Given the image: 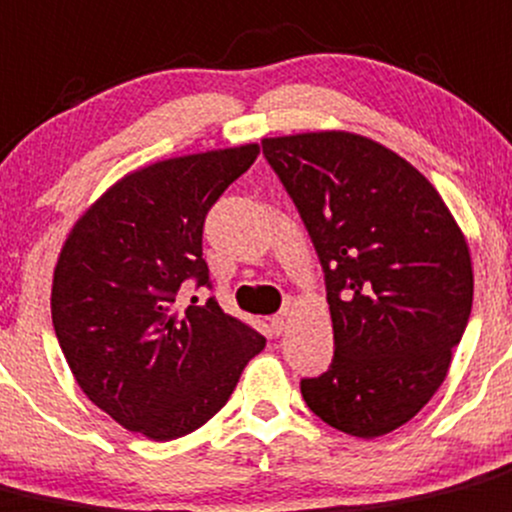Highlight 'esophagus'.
<instances>
[{"label": "esophagus", "mask_w": 512, "mask_h": 512, "mask_svg": "<svg viewBox=\"0 0 512 512\" xmlns=\"http://www.w3.org/2000/svg\"><path fill=\"white\" fill-rule=\"evenodd\" d=\"M282 330H285V315L280 312V315L270 317V332L272 335H280Z\"/></svg>", "instance_id": "34e87169"}]
</instances>
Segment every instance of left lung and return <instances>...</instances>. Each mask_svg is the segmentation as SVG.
Returning a JSON list of instances; mask_svg holds the SVG:
<instances>
[{"mask_svg":"<svg viewBox=\"0 0 512 512\" xmlns=\"http://www.w3.org/2000/svg\"><path fill=\"white\" fill-rule=\"evenodd\" d=\"M325 272L335 355L302 377L307 408L355 438L413 420L445 380L473 310V267L443 197L350 132L262 140Z\"/></svg>","mask_w":512,"mask_h":512,"instance_id":"8db88e82","label":"left lung"}]
</instances>
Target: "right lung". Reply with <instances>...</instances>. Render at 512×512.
I'll return each instance as SVG.
<instances>
[{
  "label": "right lung",
  "mask_w": 512,
  "mask_h": 512,
  "mask_svg": "<svg viewBox=\"0 0 512 512\" xmlns=\"http://www.w3.org/2000/svg\"><path fill=\"white\" fill-rule=\"evenodd\" d=\"M257 145L175 157L104 192L74 225L52 282V322L79 388L122 428L175 440L230 400L265 337L227 315L202 257L205 217Z\"/></svg>",
  "instance_id": "obj_1"
}]
</instances>
